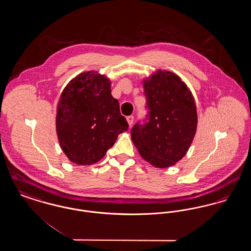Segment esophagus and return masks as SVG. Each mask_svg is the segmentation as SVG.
<instances>
[{"instance_id": "esophagus-1", "label": "esophagus", "mask_w": 251, "mask_h": 251, "mask_svg": "<svg viewBox=\"0 0 251 251\" xmlns=\"http://www.w3.org/2000/svg\"><path fill=\"white\" fill-rule=\"evenodd\" d=\"M133 120H134L133 116H129V117H127V121H128V123H129V125H130V126L132 125V123H133Z\"/></svg>"}]
</instances>
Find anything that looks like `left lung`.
Listing matches in <instances>:
<instances>
[{"instance_id":"8db88e82","label":"left lung","mask_w":251,"mask_h":251,"mask_svg":"<svg viewBox=\"0 0 251 251\" xmlns=\"http://www.w3.org/2000/svg\"><path fill=\"white\" fill-rule=\"evenodd\" d=\"M147 115L131 128L140 155L156 167H168L187 152L198 116L191 91L179 76L158 71L144 81Z\"/></svg>"}]
</instances>
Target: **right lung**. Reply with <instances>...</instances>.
<instances>
[{"mask_svg":"<svg viewBox=\"0 0 251 251\" xmlns=\"http://www.w3.org/2000/svg\"><path fill=\"white\" fill-rule=\"evenodd\" d=\"M110 81L98 72L79 74L65 87L56 114L61 149L77 165L95 164L129 128Z\"/></svg>","mask_w":251,"mask_h":251,"instance_id":"obj_1","label":"right lung"}]
</instances>
